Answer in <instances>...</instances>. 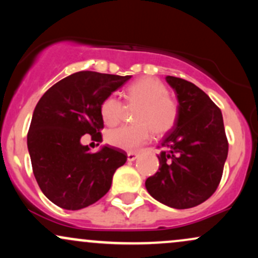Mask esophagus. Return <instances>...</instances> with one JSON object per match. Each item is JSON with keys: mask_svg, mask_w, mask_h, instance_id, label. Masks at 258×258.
<instances>
[{"mask_svg": "<svg viewBox=\"0 0 258 258\" xmlns=\"http://www.w3.org/2000/svg\"><path fill=\"white\" fill-rule=\"evenodd\" d=\"M138 158V154L137 153H128L127 154V160H128V161H135L136 159Z\"/></svg>", "mask_w": 258, "mask_h": 258, "instance_id": "esophagus-1", "label": "esophagus"}]
</instances>
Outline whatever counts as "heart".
<instances>
[{
    "instance_id": "obj_1",
    "label": "heart",
    "mask_w": 258,
    "mask_h": 258,
    "mask_svg": "<svg viewBox=\"0 0 258 258\" xmlns=\"http://www.w3.org/2000/svg\"><path fill=\"white\" fill-rule=\"evenodd\" d=\"M125 102L133 111L136 123L110 130L105 136L109 144L119 149L136 150L147 143L152 133L165 135L173 128L178 119V104L168 96L167 87L153 78L139 79L125 91ZM126 106L119 97H106L100 105V115L105 125L115 126L125 114Z\"/></svg>"
}]
</instances>
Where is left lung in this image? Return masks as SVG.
Instances as JSON below:
<instances>
[{
	"label": "left lung",
	"instance_id": "8db88e82",
	"mask_svg": "<svg viewBox=\"0 0 258 258\" xmlns=\"http://www.w3.org/2000/svg\"><path fill=\"white\" fill-rule=\"evenodd\" d=\"M178 100V119L165 137L160 166L146 180L154 199L173 209L200 205L215 193L228 155L221 109L198 86L166 76Z\"/></svg>",
	"mask_w": 258,
	"mask_h": 258
}]
</instances>
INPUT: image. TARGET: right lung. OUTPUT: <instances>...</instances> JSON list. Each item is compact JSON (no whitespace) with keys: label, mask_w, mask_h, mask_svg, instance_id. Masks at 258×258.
<instances>
[{"label":"right lung","mask_w":258,"mask_h":258,"mask_svg":"<svg viewBox=\"0 0 258 258\" xmlns=\"http://www.w3.org/2000/svg\"><path fill=\"white\" fill-rule=\"evenodd\" d=\"M131 76L79 72L53 85L35 108L28 132L32 171L42 193L65 210L84 209L108 193L123 150L103 147L91 153L86 133L102 141L100 105Z\"/></svg>","instance_id":"1"}]
</instances>
